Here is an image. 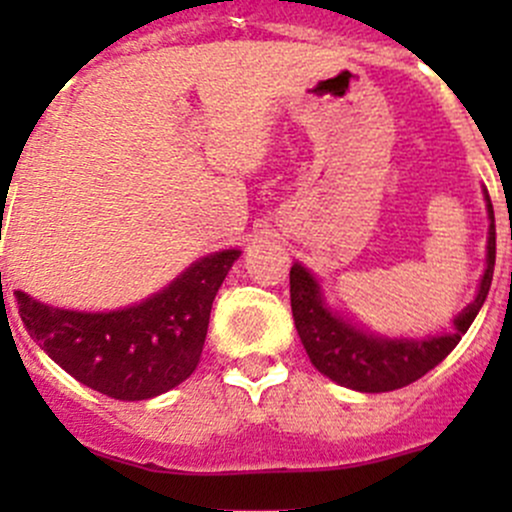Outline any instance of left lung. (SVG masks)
Returning a JSON list of instances; mask_svg holds the SVG:
<instances>
[{"instance_id": "1", "label": "left lung", "mask_w": 512, "mask_h": 512, "mask_svg": "<svg viewBox=\"0 0 512 512\" xmlns=\"http://www.w3.org/2000/svg\"><path fill=\"white\" fill-rule=\"evenodd\" d=\"M488 267L480 280L478 294L456 319L453 332L428 339H389L364 332L339 317L324 304L317 280L302 265L289 270V299L299 339L307 349L309 361L337 384L364 394H381L414 384L423 374L441 364L456 349L463 334L473 324L488 297L495 267V220L488 193Z\"/></svg>"}]
</instances>
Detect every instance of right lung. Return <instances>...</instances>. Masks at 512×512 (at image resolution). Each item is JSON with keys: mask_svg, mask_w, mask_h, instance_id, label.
<instances>
[{"mask_svg": "<svg viewBox=\"0 0 512 512\" xmlns=\"http://www.w3.org/2000/svg\"><path fill=\"white\" fill-rule=\"evenodd\" d=\"M237 257L240 250L203 257L146 302L118 312L49 307L24 292L14 297L27 332L61 369L111 399L143 401L195 371L213 299Z\"/></svg>", "mask_w": 512, "mask_h": 512, "instance_id": "right-lung-1", "label": "right lung"}]
</instances>
